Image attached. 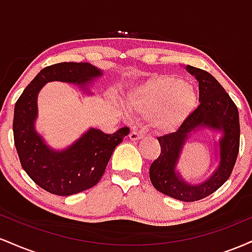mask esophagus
Listing matches in <instances>:
<instances>
[{
  "instance_id": "esophagus-1",
  "label": "esophagus",
  "mask_w": 252,
  "mask_h": 252,
  "mask_svg": "<svg viewBox=\"0 0 252 252\" xmlns=\"http://www.w3.org/2000/svg\"><path fill=\"white\" fill-rule=\"evenodd\" d=\"M143 137V135L141 134L140 131H131L129 134V138L131 141H137V140H141V138Z\"/></svg>"
}]
</instances>
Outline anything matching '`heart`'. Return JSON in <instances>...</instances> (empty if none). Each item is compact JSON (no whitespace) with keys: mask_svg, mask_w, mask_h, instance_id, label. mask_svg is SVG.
Returning <instances> with one entry per match:
<instances>
[{"mask_svg":"<svg viewBox=\"0 0 252 252\" xmlns=\"http://www.w3.org/2000/svg\"><path fill=\"white\" fill-rule=\"evenodd\" d=\"M132 114L144 115L147 126L156 134L178 130L196 106L195 90L174 74H156L132 86L123 99Z\"/></svg>","mask_w":252,"mask_h":252,"instance_id":"obj_1","label":"heart"}]
</instances>
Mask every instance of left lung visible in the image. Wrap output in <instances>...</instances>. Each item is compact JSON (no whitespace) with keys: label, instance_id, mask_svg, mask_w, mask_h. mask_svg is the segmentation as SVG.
Returning <instances> with one entry per match:
<instances>
[{"label":"left lung","instance_id":"obj_1","mask_svg":"<svg viewBox=\"0 0 252 252\" xmlns=\"http://www.w3.org/2000/svg\"><path fill=\"white\" fill-rule=\"evenodd\" d=\"M199 83L200 105L176 132L158 137L161 154L152 163L149 178L158 192L181 201H196L216 192L230 178L239 150V115L236 104L209 72L186 65ZM220 132L215 141L219 166L206 179L196 184L187 182L177 168L182 152L199 129Z\"/></svg>","mask_w":252,"mask_h":252}]
</instances>
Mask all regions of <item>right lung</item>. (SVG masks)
<instances>
[{
	"instance_id": "right-lung-1",
	"label": "right lung",
	"mask_w": 252,
	"mask_h": 252,
	"mask_svg": "<svg viewBox=\"0 0 252 252\" xmlns=\"http://www.w3.org/2000/svg\"><path fill=\"white\" fill-rule=\"evenodd\" d=\"M103 76V71L89 63H60L42 68L22 92L14 109V142L22 168L41 189L57 195H71L91 189L100 180L112 152L129 134V128L104 134L89 128L63 149H56L35 128L37 96L47 83L76 85L85 94Z\"/></svg>"
}]
</instances>
